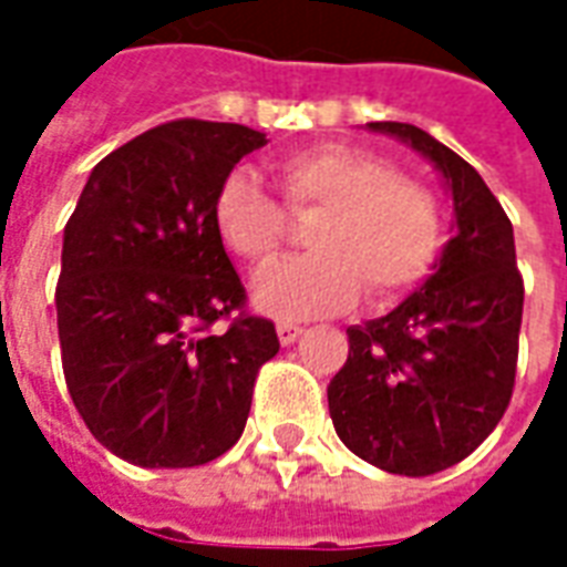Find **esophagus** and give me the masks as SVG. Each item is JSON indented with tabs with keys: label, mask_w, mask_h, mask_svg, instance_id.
Masks as SVG:
<instances>
[{
	"label": "esophagus",
	"mask_w": 567,
	"mask_h": 567,
	"mask_svg": "<svg viewBox=\"0 0 567 567\" xmlns=\"http://www.w3.org/2000/svg\"><path fill=\"white\" fill-rule=\"evenodd\" d=\"M276 333H279V343L282 346H291L303 333V324H297V321H288L282 319L279 324H276Z\"/></svg>",
	"instance_id": "esophagus-1"
}]
</instances>
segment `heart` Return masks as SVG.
I'll return each mask as SVG.
<instances>
[{
	"instance_id": "b5f03b06",
	"label": "heart",
	"mask_w": 567,
	"mask_h": 567,
	"mask_svg": "<svg viewBox=\"0 0 567 567\" xmlns=\"http://www.w3.org/2000/svg\"><path fill=\"white\" fill-rule=\"evenodd\" d=\"M282 206L309 224L307 258L272 264L251 282L260 309L309 319L346 307L364 285L385 300L419 282L443 243L437 197L394 163L352 145H316L276 163ZM251 169H234L215 197V227L239 258L267 264L282 248L288 218Z\"/></svg>"
}]
</instances>
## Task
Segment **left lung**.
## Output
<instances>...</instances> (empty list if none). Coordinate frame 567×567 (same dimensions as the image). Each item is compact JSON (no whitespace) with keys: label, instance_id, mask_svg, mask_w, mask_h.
I'll use <instances>...</instances> for the list:
<instances>
[{"label":"left lung","instance_id":"8db88e82","mask_svg":"<svg viewBox=\"0 0 567 567\" xmlns=\"http://www.w3.org/2000/svg\"><path fill=\"white\" fill-rule=\"evenodd\" d=\"M368 130L437 166L455 234L401 307L346 331L349 358L328 385V410L358 458L427 476L467 458L511 404L525 288L511 218L474 166L413 124Z\"/></svg>","mask_w":567,"mask_h":567}]
</instances>
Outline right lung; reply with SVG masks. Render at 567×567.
<instances>
[{"instance_id": "1", "label": "right lung", "mask_w": 567, "mask_h": 567, "mask_svg": "<svg viewBox=\"0 0 567 567\" xmlns=\"http://www.w3.org/2000/svg\"><path fill=\"white\" fill-rule=\"evenodd\" d=\"M267 136L243 124L169 121L93 166L63 230L56 331L72 404L91 434L140 467H197L234 446L270 319L215 227V197ZM218 320H230L224 329Z\"/></svg>"}]
</instances>
